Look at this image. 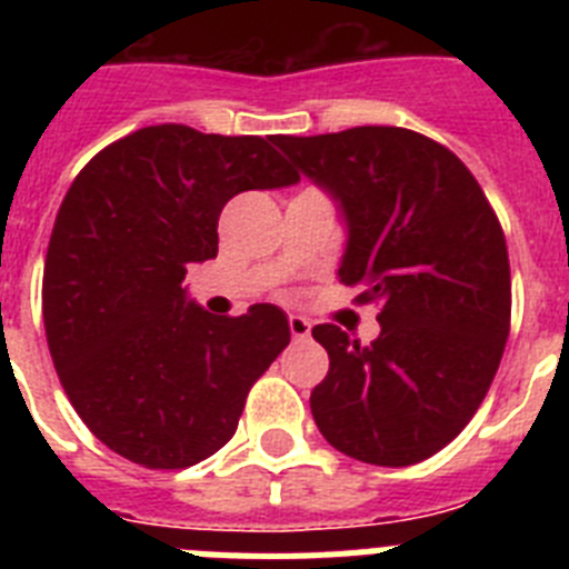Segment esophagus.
I'll list each match as a JSON object with an SVG mask.
<instances>
[{
	"label": "esophagus",
	"mask_w": 569,
	"mask_h": 569,
	"mask_svg": "<svg viewBox=\"0 0 569 569\" xmlns=\"http://www.w3.org/2000/svg\"><path fill=\"white\" fill-rule=\"evenodd\" d=\"M288 325H290V336H293L296 341L310 339V321L305 319V316H290Z\"/></svg>",
	"instance_id": "1"
}]
</instances>
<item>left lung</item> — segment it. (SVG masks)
<instances>
[{
    "instance_id": "left-lung-1",
    "label": "left lung",
    "mask_w": 569,
    "mask_h": 569,
    "mask_svg": "<svg viewBox=\"0 0 569 569\" xmlns=\"http://www.w3.org/2000/svg\"><path fill=\"white\" fill-rule=\"evenodd\" d=\"M339 204V281L379 301L381 333L359 345L336 325L313 339L330 370L310 393L316 427L350 459L407 467L465 430L510 333L501 224L459 156L405 128L276 136Z\"/></svg>"
}]
</instances>
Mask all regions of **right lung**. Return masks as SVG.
<instances>
[{
    "mask_svg": "<svg viewBox=\"0 0 569 569\" xmlns=\"http://www.w3.org/2000/svg\"><path fill=\"white\" fill-rule=\"evenodd\" d=\"M296 182L268 139L188 124L136 130L73 179L44 259V333L70 405L113 453L182 470L236 433L248 390L288 347V316L208 313L184 273L219 253L236 193Z\"/></svg>",
    "mask_w": 569,
    "mask_h": 569,
    "instance_id": "obj_1",
    "label": "right lung"
}]
</instances>
